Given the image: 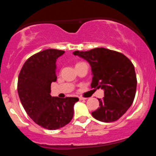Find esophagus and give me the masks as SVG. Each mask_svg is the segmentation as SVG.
I'll return each mask as SVG.
<instances>
[{
	"label": "esophagus",
	"instance_id": "1",
	"mask_svg": "<svg viewBox=\"0 0 156 156\" xmlns=\"http://www.w3.org/2000/svg\"><path fill=\"white\" fill-rule=\"evenodd\" d=\"M80 101H82V100H86V98H83V97H79Z\"/></svg>",
	"mask_w": 156,
	"mask_h": 156
}]
</instances>
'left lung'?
Listing matches in <instances>:
<instances>
[{
    "label": "left lung",
    "instance_id": "8db88e82",
    "mask_svg": "<svg viewBox=\"0 0 156 156\" xmlns=\"http://www.w3.org/2000/svg\"><path fill=\"white\" fill-rule=\"evenodd\" d=\"M73 55L90 64L91 87L104 90L103 99H98L99 108L91 113L94 118L104 122L119 119L131 106L136 94L133 65L124 55L104 48L76 51Z\"/></svg>",
    "mask_w": 156,
    "mask_h": 156
}]
</instances>
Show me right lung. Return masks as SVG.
Masks as SVG:
<instances>
[{"label":"right lung","mask_w":156,"mask_h":156,"mask_svg":"<svg viewBox=\"0 0 156 156\" xmlns=\"http://www.w3.org/2000/svg\"><path fill=\"white\" fill-rule=\"evenodd\" d=\"M64 51L47 49L37 53L24 63L18 79V93L27 113L39 126L57 129L73 117L78 98H59L50 94L51 83L57 80L56 62Z\"/></svg>","instance_id":"add662e5"}]
</instances>
